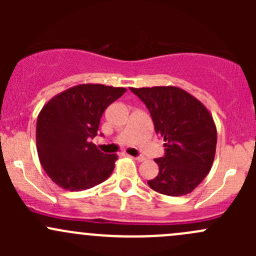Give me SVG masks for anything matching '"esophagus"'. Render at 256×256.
<instances>
[{
	"label": "esophagus",
	"instance_id": "1",
	"mask_svg": "<svg viewBox=\"0 0 256 256\" xmlns=\"http://www.w3.org/2000/svg\"><path fill=\"white\" fill-rule=\"evenodd\" d=\"M134 160H136V161L138 162H142V161H144V156H138V157H132Z\"/></svg>",
	"mask_w": 256,
	"mask_h": 256
}]
</instances>
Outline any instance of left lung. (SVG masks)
Instances as JSON below:
<instances>
[{
    "label": "left lung",
    "instance_id": "left-lung-1",
    "mask_svg": "<svg viewBox=\"0 0 256 256\" xmlns=\"http://www.w3.org/2000/svg\"><path fill=\"white\" fill-rule=\"evenodd\" d=\"M151 114L166 154L154 162L158 174L148 186L161 194L192 192L209 174L216 156V128L207 108L178 86L130 88Z\"/></svg>",
    "mask_w": 256,
    "mask_h": 256
}]
</instances>
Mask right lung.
<instances>
[{
	"instance_id": "right-lung-1",
	"label": "right lung",
	"mask_w": 256,
	"mask_h": 256,
	"mask_svg": "<svg viewBox=\"0 0 256 256\" xmlns=\"http://www.w3.org/2000/svg\"><path fill=\"white\" fill-rule=\"evenodd\" d=\"M125 92V88L79 84L42 108L36 128L38 157L56 184L78 192L110 177L118 156L102 154L90 138L98 135L106 108Z\"/></svg>"
}]
</instances>
